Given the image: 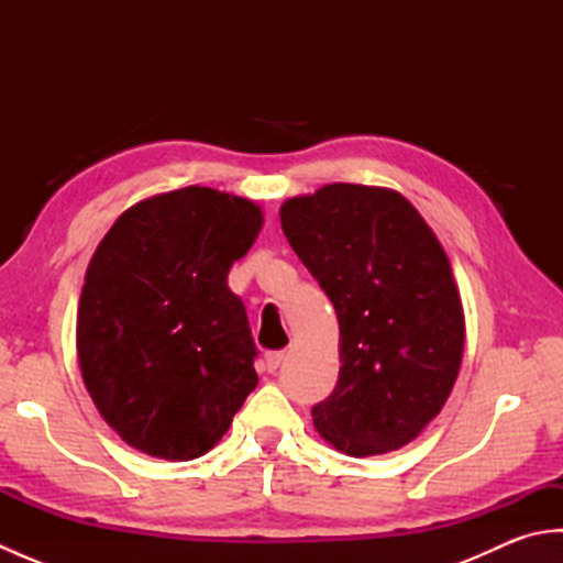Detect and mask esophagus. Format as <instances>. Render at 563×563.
<instances>
[{"label": "esophagus", "mask_w": 563, "mask_h": 563, "mask_svg": "<svg viewBox=\"0 0 563 563\" xmlns=\"http://www.w3.org/2000/svg\"><path fill=\"white\" fill-rule=\"evenodd\" d=\"M283 357H285V351H271V353H266V369H268V373H275V369L280 367Z\"/></svg>", "instance_id": "34e87169"}]
</instances>
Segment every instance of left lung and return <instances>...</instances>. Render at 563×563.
I'll return each instance as SVG.
<instances>
[{
  "mask_svg": "<svg viewBox=\"0 0 563 563\" xmlns=\"http://www.w3.org/2000/svg\"><path fill=\"white\" fill-rule=\"evenodd\" d=\"M290 246L339 317V382L312 409L329 445L399 450L445 406L464 353V312L445 249L401 194L329 184L283 202Z\"/></svg>",
  "mask_w": 563,
  "mask_h": 563,
  "instance_id": "1",
  "label": "left lung"
}]
</instances>
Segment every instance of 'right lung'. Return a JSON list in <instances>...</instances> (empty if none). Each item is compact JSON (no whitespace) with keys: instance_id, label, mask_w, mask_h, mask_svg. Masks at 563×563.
<instances>
[{"instance_id":"right-lung-1","label":"right lung","mask_w":563,"mask_h":563,"mask_svg":"<svg viewBox=\"0 0 563 563\" xmlns=\"http://www.w3.org/2000/svg\"><path fill=\"white\" fill-rule=\"evenodd\" d=\"M261 224L256 202L188 186L135 202L93 251L77 312L79 369L130 448L196 460L258 385V351L227 273Z\"/></svg>"}]
</instances>
